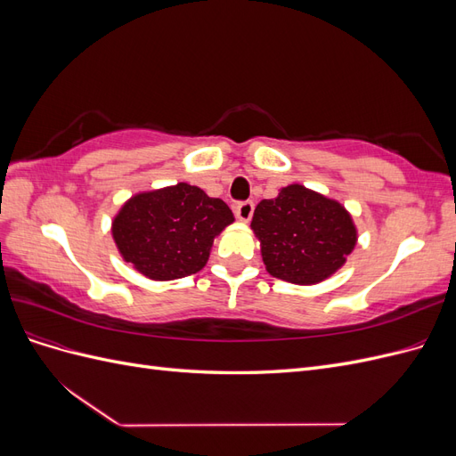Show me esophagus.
Listing matches in <instances>:
<instances>
[{"mask_svg":"<svg viewBox=\"0 0 456 456\" xmlns=\"http://www.w3.org/2000/svg\"><path fill=\"white\" fill-rule=\"evenodd\" d=\"M253 211H255L253 201H240V203H236V207H233V213H236V216L240 220H243V223H247V220H251Z\"/></svg>","mask_w":456,"mask_h":456,"instance_id":"esophagus-1","label":"esophagus"}]
</instances>
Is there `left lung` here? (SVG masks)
I'll list each match as a JSON object with an SVG mask.
<instances>
[{
	"instance_id": "obj_1",
	"label": "left lung",
	"mask_w": 456,
	"mask_h": 456,
	"mask_svg": "<svg viewBox=\"0 0 456 456\" xmlns=\"http://www.w3.org/2000/svg\"><path fill=\"white\" fill-rule=\"evenodd\" d=\"M251 228L260 240L266 270L291 283L312 285L337 272L355 245V228L344 207L300 184L262 200Z\"/></svg>"
}]
</instances>
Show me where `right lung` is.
<instances>
[{
  "instance_id": "obj_1",
  "label": "right lung",
  "mask_w": 456,
  "mask_h": 456,
  "mask_svg": "<svg viewBox=\"0 0 456 456\" xmlns=\"http://www.w3.org/2000/svg\"><path fill=\"white\" fill-rule=\"evenodd\" d=\"M233 223L230 207L181 183L129 200L114 220V240L146 278L167 281L200 272L216 233Z\"/></svg>"
}]
</instances>
